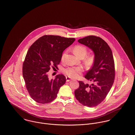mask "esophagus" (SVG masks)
<instances>
[{
  "mask_svg": "<svg viewBox=\"0 0 135 135\" xmlns=\"http://www.w3.org/2000/svg\"><path fill=\"white\" fill-rule=\"evenodd\" d=\"M70 81V78L69 77H66V81L69 82Z\"/></svg>",
  "mask_w": 135,
  "mask_h": 135,
  "instance_id": "34e87169",
  "label": "esophagus"
}]
</instances>
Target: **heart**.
I'll return each instance as SVG.
<instances>
[{
	"label": "heart",
	"mask_w": 135,
	"mask_h": 135,
	"mask_svg": "<svg viewBox=\"0 0 135 135\" xmlns=\"http://www.w3.org/2000/svg\"><path fill=\"white\" fill-rule=\"evenodd\" d=\"M74 54L79 57L83 58L88 53V49L82 45H75L73 49ZM66 52L63 54L61 60L64 61ZM96 59V56L94 54H90L86 56L85 58V61L86 63L89 65L93 64ZM84 71V68L82 67H69L64 70L65 73L68 76L76 78L79 76V75Z\"/></svg>",
	"instance_id": "heart-1"
}]
</instances>
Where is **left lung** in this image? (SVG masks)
Returning <instances> with one entry per match:
<instances>
[{"label": "left lung", "mask_w": 135, "mask_h": 135, "mask_svg": "<svg viewBox=\"0 0 135 135\" xmlns=\"http://www.w3.org/2000/svg\"><path fill=\"white\" fill-rule=\"evenodd\" d=\"M78 41L91 49L96 59L91 68L84 77L91 84L78 81L79 88L75 90L76 99L83 105L93 107L102 102L111 89L115 78V65L112 52L103 39L90 35Z\"/></svg>", "instance_id": "1"}]
</instances>
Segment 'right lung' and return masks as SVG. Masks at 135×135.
I'll list each match as a JSON object with an SVG mask.
<instances>
[{"instance_id":"1","label":"right lung","mask_w":135,"mask_h":135,"mask_svg":"<svg viewBox=\"0 0 135 135\" xmlns=\"http://www.w3.org/2000/svg\"><path fill=\"white\" fill-rule=\"evenodd\" d=\"M74 38L45 35L36 40L29 49L23 64V76L26 89L35 101L47 104L57 96L66 77L59 74L50 80L51 68H58L65 50L75 41Z\"/></svg>"}]
</instances>
